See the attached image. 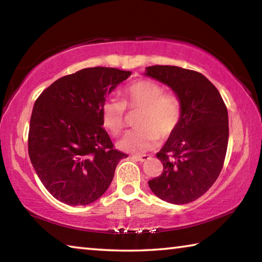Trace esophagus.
Returning <instances> with one entry per match:
<instances>
[{"instance_id": "esophagus-1", "label": "esophagus", "mask_w": 262, "mask_h": 262, "mask_svg": "<svg viewBox=\"0 0 262 262\" xmlns=\"http://www.w3.org/2000/svg\"><path fill=\"white\" fill-rule=\"evenodd\" d=\"M133 158L137 159V161H139V162H147L151 157H150L149 155H134V156H133Z\"/></svg>"}]
</instances>
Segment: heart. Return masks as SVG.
<instances>
[{
  "label": "heart",
  "instance_id": "1",
  "mask_svg": "<svg viewBox=\"0 0 262 262\" xmlns=\"http://www.w3.org/2000/svg\"><path fill=\"white\" fill-rule=\"evenodd\" d=\"M139 111L135 125L118 142L119 149L143 152L154 149L158 140H166L178 128L181 104L178 97L165 94L164 88L152 79H140L123 90V100L110 97L100 106L101 123L111 135L120 134L126 125L127 110Z\"/></svg>",
  "mask_w": 262,
  "mask_h": 262
}]
</instances>
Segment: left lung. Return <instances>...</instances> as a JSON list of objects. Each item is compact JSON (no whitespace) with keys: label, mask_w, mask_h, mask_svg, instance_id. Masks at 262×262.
Listing matches in <instances>:
<instances>
[{"label":"left lung","mask_w":262,"mask_h":262,"mask_svg":"<svg viewBox=\"0 0 262 262\" xmlns=\"http://www.w3.org/2000/svg\"><path fill=\"white\" fill-rule=\"evenodd\" d=\"M145 75L170 86L181 104L178 128L157 152L163 172L148 181L162 200L185 205L209 189L223 167L229 141L228 110L209 79L176 66H151Z\"/></svg>","instance_id":"8db88e82"}]
</instances>
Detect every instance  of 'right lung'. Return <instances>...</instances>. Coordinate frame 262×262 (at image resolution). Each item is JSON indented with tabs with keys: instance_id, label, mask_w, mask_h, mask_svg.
<instances>
[{
	"instance_id": "1",
	"label": "right lung",
	"mask_w": 262,
	"mask_h": 262,
	"mask_svg": "<svg viewBox=\"0 0 262 262\" xmlns=\"http://www.w3.org/2000/svg\"><path fill=\"white\" fill-rule=\"evenodd\" d=\"M130 72L95 67L57 79L35 100L29 156L42 185L56 200L86 206L111 185L118 163L128 157L103 127L100 106Z\"/></svg>"
}]
</instances>
